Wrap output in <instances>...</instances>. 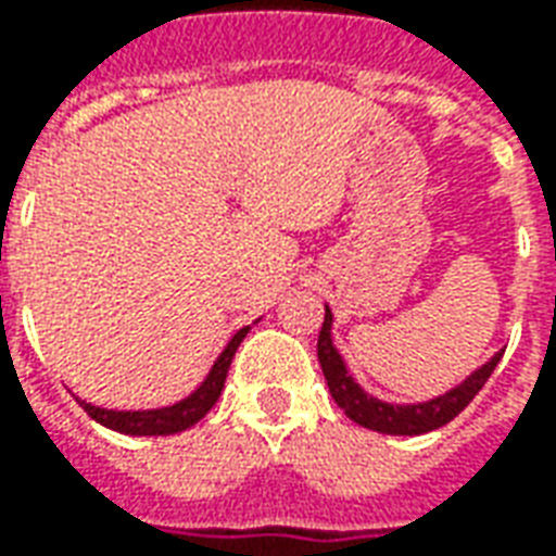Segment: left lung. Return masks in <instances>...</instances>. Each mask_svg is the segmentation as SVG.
I'll return each mask as SVG.
<instances>
[{"instance_id":"1","label":"left lung","mask_w":556,"mask_h":556,"mask_svg":"<svg viewBox=\"0 0 556 556\" xmlns=\"http://www.w3.org/2000/svg\"><path fill=\"white\" fill-rule=\"evenodd\" d=\"M330 327H333V315H330V309H325V325H321V333H318V363H321V372H325L327 387H330V396H333L339 408L345 410V417L354 419L363 429L381 431V434H426V431L446 426L450 419L458 417L473 402V396L485 387L494 366L503 357V351H497L485 366H479L477 372L467 375L462 384L446 390L443 396L417 402V405H390V402L369 396L351 378L349 366L339 357V351L333 349Z\"/></svg>"}]
</instances>
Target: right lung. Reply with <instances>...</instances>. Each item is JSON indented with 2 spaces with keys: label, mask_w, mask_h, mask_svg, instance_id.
Listing matches in <instances>:
<instances>
[{
  "label": "right lung",
  "mask_w": 556,
  "mask_h": 556,
  "mask_svg": "<svg viewBox=\"0 0 556 556\" xmlns=\"http://www.w3.org/2000/svg\"><path fill=\"white\" fill-rule=\"evenodd\" d=\"M247 333H250V327H241V330L231 337L229 345L223 349V354L214 361L205 381L195 387L190 396L181 399V402H175L169 408L110 410L77 399L79 408L86 410L91 419H98L101 426H106V429L113 431H122V434H175V431L190 429V426H195L199 419L205 417L207 410L214 408V402H217L219 393H223V384H226L231 357H235V351H238V345H241Z\"/></svg>",
  "instance_id": "right-lung-1"
}]
</instances>
